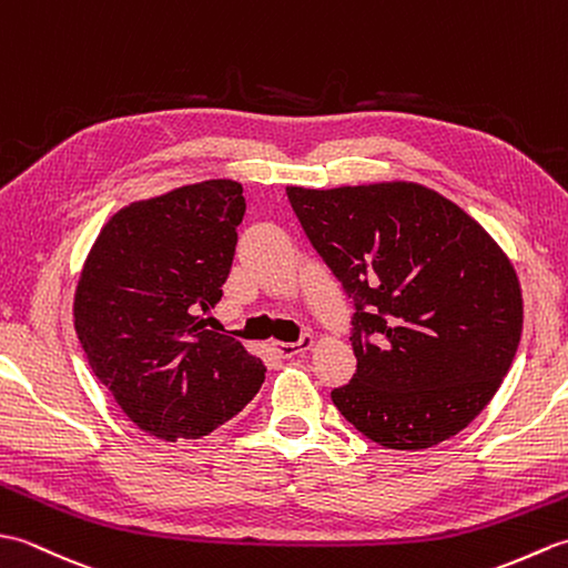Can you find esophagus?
I'll list each match as a JSON object with an SVG mask.
<instances>
[{"mask_svg":"<svg viewBox=\"0 0 568 568\" xmlns=\"http://www.w3.org/2000/svg\"><path fill=\"white\" fill-rule=\"evenodd\" d=\"M273 346H275V352L281 354L283 358H293V356H297V354L310 352V348L315 346V336L305 334L300 342H273Z\"/></svg>","mask_w":568,"mask_h":568,"instance_id":"obj_1","label":"esophagus"}]
</instances>
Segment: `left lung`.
<instances>
[{
    "mask_svg": "<svg viewBox=\"0 0 568 568\" xmlns=\"http://www.w3.org/2000/svg\"><path fill=\"white\" fill-rule=\"evenodd\" d=\"M354 300L356 373L332 400L371 442L417 452L474 422L523 334V287L498 241L427 185H287Z\"/></svg>",
    "mask_w": 568,
    "mask_h": 568,
    "instance_id": "obj_1",
    "label": "left lung"
}]
</instances>
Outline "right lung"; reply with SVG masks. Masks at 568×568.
Instances as JSON below:
<instances>
[{
  "mask_svg": "<svg viewBox=\"0 0 568 568\" xmlns=\"http://www.w3.org/2000/svg\"><path fill=\"white\" fill-rule=\"evenodd\" d=\"M244 187L216 178L110 216L75 287L78 339L94 376L155 439H200L244 409L261 358L204 329L232 268Z\"/></svg>",
  "mask_w": 568,
  "mask_h": 568,
  "instance_id": "1",
  "label": "right lung"
}]
</instances>
